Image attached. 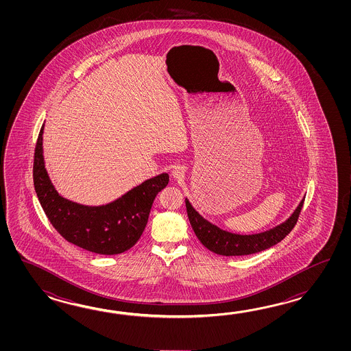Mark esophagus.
<instances>
[{
  "label": "esophagus",
  "mask_w": 351,
  "mask_h": 351,
  "mask_svg": "<svg viewBox=\"0 0 351 351\" xmlns=\"http://www.w3.org/2000/svg\"><path fill=\"white\" fill-rule=\"evenodd\" d=\"M184 173H186V168L183 165H176L173 168L172 176L174 178H182L184 176Z\"/></svg>",
  "instance_id": "obj_1"
}]
</instances>
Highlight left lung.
Instances as JSON below:
<instances>
[{
	"label": "left lung",
	"instance_id": "obj_1",
	"mask_svg": "<svg viewBox=\"0 0 351 351\" xmlns=\"http://www.w3.org/2000/svg\"><path fill=\"white\" fill-rule=\"evenodd\" d=\"M304 201L305 198L300 202L298 208L295 209L292 216L284 223L271 228L269 231L245 236L223 231L215 224L210 223L192 207L188 199H186V207L191 226L203 246L207 247L209 251L222 256H245L261 252L263 250H267L281 242L292 231L295 224L298 223Z\"/></svg>",
	"mask_w": 351,
	"mask_h": 351
}]
</instances>
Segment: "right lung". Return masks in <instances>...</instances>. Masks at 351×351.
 Segmentation results:
<instances>
[{"instance_id": "obj_1", "label": "right lung", "mask_w": 351, "mask_h": 351, "mask_svg": "<svg viewBox=\"0 0 351 351\" xmlns=\"http://www.w3.org/2000/svg\"><path fill=\"white\" fill-rule=\"evenodd\" d=\"M43 130L34 154V186L53 228L75 246L99 254H123L141 239L157 194L167 186V173L148 179L106 206L88 207L61 197L46 173Z\"/></svg>"}]
</instances>
